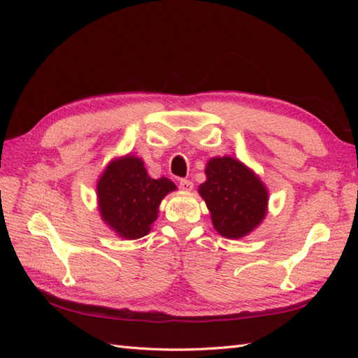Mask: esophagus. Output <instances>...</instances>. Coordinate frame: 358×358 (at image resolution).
Returning <instances> with one entry per match:
<instances>
[{"label": "esophagus", "instance_id": "34e87169", "mask_svg": "<svg viewBox=\"0 0 358 358\" xmlns=\"http://www.w3.org/2000/svg\"><path fill=\"white\" fill-rule=\"evenodd\" d=\"M179 187H180L182 191H185V192H189V191H192V188H194L192 182H191V180H187V179H182V180L179 182Z\"/></svg>", "mask_w": 358, "mask_h": 358}]
</instances>
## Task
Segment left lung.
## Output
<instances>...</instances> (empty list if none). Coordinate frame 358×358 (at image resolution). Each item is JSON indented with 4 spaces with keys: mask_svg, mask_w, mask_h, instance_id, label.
<instances>
[{
    "mask_svg": "<svg viewBox=\"0 0 358 358\" xmlns=\"http://www.w3.org/2000/svg\"><path fill=\"white\" fill-rule=\"evenodd\" d=\"M199 194L210 212L213 229L227 239H242L263 222L268 189L257 173L233 157H213L206 164Z\"/></svg>",
    "mask_w": 358,
    "mask_h": 358,
    "instance_id": "1",
    "label": "left lung"
}]
</instances>
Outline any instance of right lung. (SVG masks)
Masks as SVG:
<instances>
[{"mask_svg": "<svg viewBox=\"0 0 358 358\" xmlns=\"http://www.w3.org/2000/svg\"><path fill=\"white\" fill-rule=\"evenodd\" d=\"M178 187L167 178L152 179L140 157L113 158L96 180V203L104 224L121 239L146 236L158 218L159 204Z\"/></svg>", "mask_w": 358, "mask_h": 358, "instance_id": "add662e5", "label": "right lung"}]
</instances>
